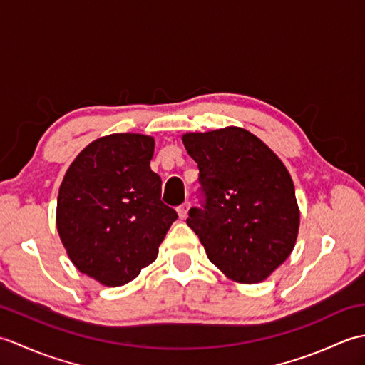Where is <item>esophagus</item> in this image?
<instances>
[{
	"instance_id": "obj_1",
	"label": "esophagus",
	"mask_w": 365,
	"mask_h": 365,
	"mask_svg": "<svg viewBox=\"0 0 365 365\" xmlns=\"http://www.w3.org/2000/svg\"><path fill=\"white\" fill-rule=\"evenodd\" d=\"M190 202H185V204H182L180 207L177 208V213H178V218L180 220H185L188 216V212H190Z\"/></svg>"
}]
</instances>
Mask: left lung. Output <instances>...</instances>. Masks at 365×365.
Wrapping results in <instances>:
<instances>
[{
	"instance_id": "obj_1",
	"label": "left lung",
	"mask_w": 365,
	"mask_h": 365,
	"mask_svg": "<svg viewBox=\"0 0 365 365\" xmlns=\"http://www.w3.org/2000/svg\"><path fill=\"white\" fill-rule=\"evenodd\" d=\"M182 141L205 192L204 210L191 208L187 224L230 281L263 282L297 243L299 207L290 173L245 128L185 133Z\"/></svg>"
}]
</instances>
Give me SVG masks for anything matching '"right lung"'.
<instances>
[{
    "mask_svg": "<svg viewBox=\"0 0 365 365\" xmlns=\"http://www.w3.org/2000/svg\"><path fill=\"white\" fill-rule=\"evenodd\" d=\"M155 139L102 136L76 155L59 187L56 227L76 269L106 287L133 281L177 220L150 169Z\"/></svg>",
    "mask_w": 365,
    "mask_h": 365,
    "instance_id": "1",
    "label": "right lung"
}]
</instances>
